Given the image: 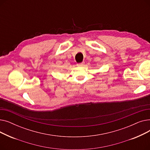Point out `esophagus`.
<instances>
[{
  "label": "esophagus",
  "mask_w": 150,
  "mask_h": 150,
  "mask_svg": "<svg viewBox=\"0 0 150 150\" xmlns=\"http://www.w3.org/2000/svg\"><path fill=\"white\" fill-rule=\"evenodd\" d=\"M84 64V62H80V63H78L77 65L79 66H82Z\"/></svg>",
  "instance_id": "34e87169"
}]
</instances>
